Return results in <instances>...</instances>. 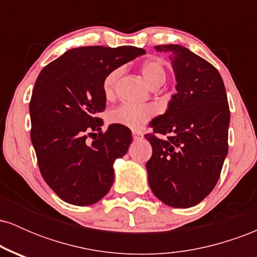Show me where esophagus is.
Here are the masks:
<instances>
[{
	"label": "esophagus",
	"mask_w": 257,
	"mask_h": 257,
	"mask_svg": "<svg viewBox=\"0 0 257 257\" xmlns=\"http://www.w3.org/2000/svg\"><path fill=\"white\" fill-rule=\"evenodd\" d=\"M143 138V134L140 132H133V139L134 140H139V139Z\"/></svg>",
	"instance_id": "obj_1"
}]
</instances>
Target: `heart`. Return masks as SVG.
Segmentation results:
<instances>
[{"instance_id":"1","label":"heart","mask_w":257,"mask_h":257,"mask_svg":"<svg viewBox=\"0 0 257 257\" xmlns=\"http://www.w3.org/2000/svg\"><path fill=\"white\" fill-rule=\"evenodd\" d=\"M141 73L147 82V84L152 89H157L166 82L167 71L166 65L163 60L159 58H152L146 60L140 67ZM123 75V67H116L111 70L107 75L105 76L102 81V91L107 99H111L116 93L117 83H118L120 76ZM155 111L150 106H138L131 104H123L118 107L113 108L108 113V120L112 124H117L125 128L138 131L143 128L144 125L152 118Z\"/></svg>"}]
</instances>
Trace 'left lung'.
<instances>
[{"label": "left lung", "mask_w": 257, "mask_h": 257, "mask_svg": "<svg viewBox=\"0 0 257 257\" xmlns=\"http://www.w3.org/2000/svg\"><path fill=\"white\" fill-rule=\"evenodd\" d=\"M155 48L170 54L176 94L166 113L150 123L152 134L145 135L152 146L146 163L149 184L164 204L190 208L213 191L228 152L225 84L213 65L186 47L162 44Z\"/></svg>", "instance_id": "obj_1"}]
</instances>
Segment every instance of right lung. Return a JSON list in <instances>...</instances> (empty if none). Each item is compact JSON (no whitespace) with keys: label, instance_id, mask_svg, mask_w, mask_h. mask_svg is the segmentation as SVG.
Here are the masks:
<instances>
[{"label":"right lung","instance_id":"add662e5","mask_svg":"<svg viewBox=\"0 0 257 257\" xmlns=\"http://www.w3.org/2000/svg\"><path fill=\"white\" fill-rule=\"evenodd\" d=\"M143 54L145 49L131 46L79 47L38 75L30 101L31 141L44 181L64 202L91 205L110 191L113 163L128 151L132 132L117 124L101 132L102 81L111 70Z\"/></svg>","mask_w":257,"mask_h":257}]
</instances>
